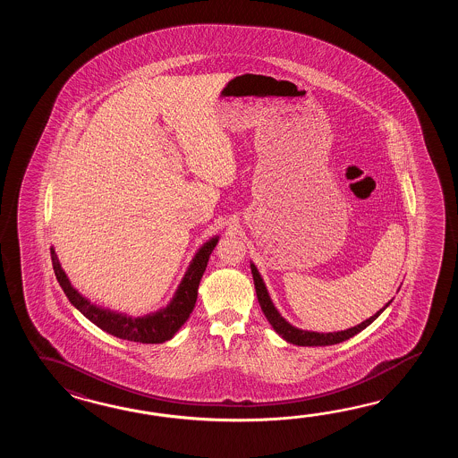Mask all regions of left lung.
Returning a JSON list of instances; mask_svg holds the SVG:
<instances>
[{"label": "left lung", "mask_w": 458, "mask_h": 458, "mask_svg": "<svg viewBox=\"0 0 458 458\" xmlns=\"http://www.w3.org/2000/svg\"><path fill=\"white\" fill-rule=\"evenodd\" d=\"M250 268H252L253 284H255L257 298H259V302H260V308H262L265 318L272 324L273 329L276 331L278 335H282L284 341L294 344V345H302V347H319L321 345L322 347V345H334V344H341V342L347 341V339L353 337L355 334L363 331L367 326H370L371 322L375 321L381 312L388 308V304L391 302L389 301L383 310H380L377 314H373L367 321H363L359 326L347 329V331L327 332V334L301 331V329L294 327L290 322L283 319L282 314L276 311V308L273 306L272 300L268 296V292L265 288V283H263L262 276H260V273L257 270V267L250 263Z\"/></svg>", "instance_id": "1"}]
</instances>
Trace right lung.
Wrapping results in <instances>:
<instances>
[{
	"mask_svg": "<svg viewBox=\"0 0 458 458\" xmlns=\"http://www.w3.org/2000/svg\"><path fill=\"white\" fill-rule=\"evenodd\" d=\"M217 239L219 237H213L198 250L170 304L154 314H147L144 318H132L121 312L109 311L88 301L85 296H81L72 286L67 275L60 267L54 247L50 249V259H52L57 282L60 283L64 293L67 294L69 301L99 329L124 341L162 344V342L170 341L175 335V332L185 324L193 311L196 298H198V286L208 267L209 255L215 250Z\"/></svg>",
	"mask_w": 458,
	"mask_h": 458,
	"instance_id": "right-lung-1",
	"label": "right lung"
}]
</instances>
